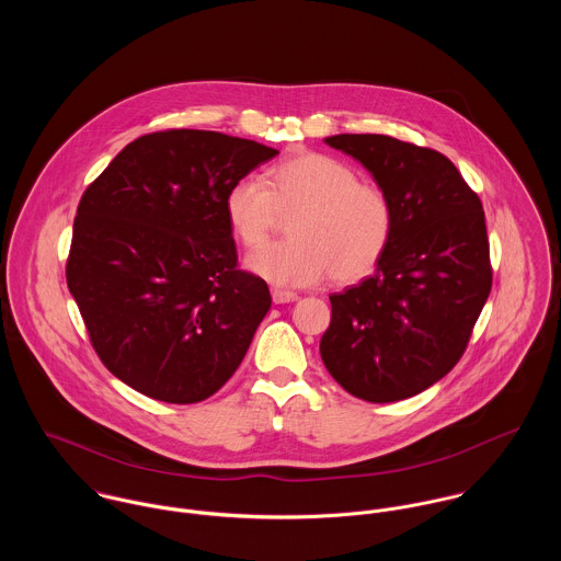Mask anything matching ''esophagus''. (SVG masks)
<instances>
[{"label": "esophagus", "mask_w": 561, "mask_h": 561, "mask_svg": "<svg viewBox=\"0 0 561 561\" xmlns=\"http://www.w3.org/2000/svg\"><path fill=\"white\" fill-rule=\"evenodd\" d=\"M272 300H274L276 305H287V302H296V300H298V294L287 291V289H272Z\"/></svg>", "instance_id": "obj_1"}]
</instances>
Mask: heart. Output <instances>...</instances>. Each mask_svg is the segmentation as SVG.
<instances>
[{"mask_svg":"<svg viewBox=\"0 0 561 561\" xmlns=\"http://www.w3.org/2000/svg\"><path fill=\"white\" fill-rule=\"evenodd\" d=\"M225 214L245 248L261 245L283 216H294L289 240L267 243L245 261L256 276L285 287L318 285L328 274L339 285L369 276L396 231V209L380 185L360 181L350 163L313 151L274 163L263 181H236Z\"/></svg>","mask_w":561,"mask_h":561,"instance_id":"heart-1","label":"heart"}]
</instances>
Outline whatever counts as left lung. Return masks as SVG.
I'll return each instance as SVG.
<instances>
[{
    "label": "left lung",
    "mask_w": 561,
    "mask_h": 561,
    "mask_svg": "<svg viewBox=\"0 0 561 561\" xmlns=\"http://www.w3.org/2000/svg\"><path fill=\"white\" fill-rule=\"evenodd\" d=\"M325 142L360 161L396 209L374 276L330 296V376L371 403L412 398L462 358L492 287L480 196L443 153L380 134Z\"/></svg>",
    "instance_id": "left-lung-1"
}]
</instances>
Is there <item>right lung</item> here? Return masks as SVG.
<instances>
[{"mask_svg":"<svg viewBox=\"0 0 561 561\" xmlns=\"http://www.w3.org/2000/svg\"><path fill=\"white\" fill-rule=\"evenodd\" d=\"M276 153L165 129L127 145L81 194L67 285L96 356L138 393L196 403L240 367L272 298L238 267L225 198Z\"/></svg>","mask_w":561,"mask_h":561,"instance_id":"1","label":"right lung"}]
</instances>
